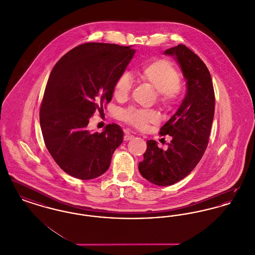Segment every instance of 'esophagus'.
I'll list each match as a JSON object with an SVG mask.
<instances>
[{
    "label": "esophagus",
    "mask_w": 255,
    "mask_h": 255,
    "mask_svg": "<svg viewBox=\"0 0 255 255\" xmlns=\"http://www.w3.org/2000/svg\"><path fill=\"white\" fill-rule=\"evenodd\" d=\"M133 137V135H132V134H130V133H125V135H124V140H125V141H128V140H131Z\"/></svg>",
    "instance_id": "34e87169"
}]
</instances>
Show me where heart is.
<instances>
[{"mask_svg":"<svg viewBox=\"0 0 255 255\" xmlns=\"http://www.w3.org/2000/svg\"><path fill=\"white\" fill-rule=\"evenodd\" d=\"M137 79L157 91L158 102L163 107H171L181 94L180 74L173 65L164 59H156L146 64L136 74ZM132 89V81L124 73L114 86V97L119 101L126 100ZM122 119L127 124L139 130H145L150 124L158 122V114L152 110L134 108L122 111Z\"/></svg>","mask_w":255,"mask_h":255,"instance_id":"b5f03b06","label":"heart"}]
</instances>
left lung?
Masks as SVG:
<instances>
[{
    "label": "left lung",
    "mask_w": 255,
    "mask_h": 255,
    "mask_svg": "<svg viewBox=\"0 0 255 255\" xmlns=\"http://www.w3.org/2000/svg\"><path fill=\"white\" fill-rule=\"evenodd\" d=\"M174 57L186 81V94L179 109L160 128V135H171L167 150L156 140H147L138 171L148 182L166 186L185 178L206 151L212 126L215 97L208 69L201 58L184 45L166 49Z\"/></svg>",
    "instance_id": "1"
}]
</instances>
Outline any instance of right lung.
I'll use <instances>...</instances> for the list:
<instances>
[{
	"mask_svg": "<svg viewBox=\"0 0 255 255\" xmlns=\"http://www.w3.org/2000/svg\"><path fill=\"white\" fill-rule=\"evenodd\" d=\"M134 52L131 46L86 43L66 53L50 73L40 109L41 130L51 157L74 178L104 174L123 141L116 123L100 133L87 126L93 114L112 100L115 83Z\"/></svg>",
	"mask_w": 255,
	"mask_h": 255,
	"instance_id": "add662e5",
	"label": "right lung"
}]
</instances>
